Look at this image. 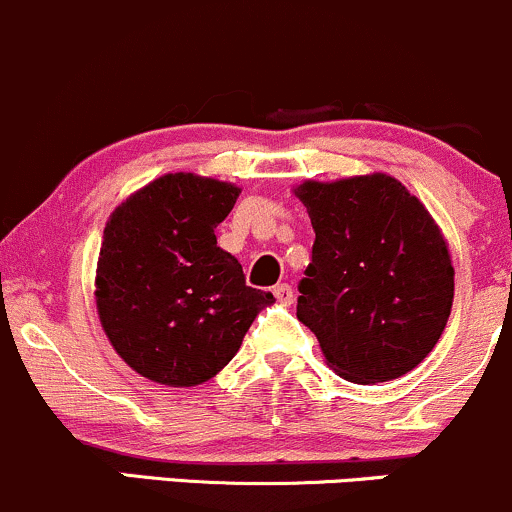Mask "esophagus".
<instances>
[{
	"mask_svg": "<svg viewBox=\"0 0 512 512\" xmlns=\"http://www.w3.org/2000/svg\"><path fill=\"white\" fill-rule=\"evenodd\" d=\"M274 296H277V301L282 303V306H289V303L294 301V289H291L289 284H277L274 286Z\"/></svg>",
	"mask_w": 512,
	"mask_h": 512,
	"instance_id": "esophagus-1",
	"label": "esophagus"
}]
</instances>
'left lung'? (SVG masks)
Here are the masks:
<instances>
[{
	"mask_svg": "<svg viewBox=\"0 0 512 512\" xmlns=\"http://www.w3.org/2000/svg\"><path fill=\"white\" fill-rule=\"evenodd\" d=\"M316 230L296 316L342 379L379 384L430 355L454 299L447 240L389 174L294 189Z\"/></svg>",
	"mask_w": 512,
	"mask_h": 512,
	"instance_id": "left-lung-1",
	"label": "left lung"
}]
</instances>
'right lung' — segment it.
<instances>
[{"instance_id": "obj_1", "label": "right lung", "mask_w": 512, "mask_h": 512, "mask_svg": "<svg viewBox=\"0 0 512 512\" xmlns=\"http://www.w3.org/2000/svg\"><path fill=\"white\" fill-rule=\"evenodd\" d=\"M230 182L177 172L157 177L111 213L94 296L114 350L165 386L209 381L235 357L269 291L245 284L218 247L216 226L235 206Z\"/></svg>"}]
</instances>
